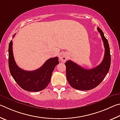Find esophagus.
<instances>
[{
	"label": "esophagus",
	"instance_id": "obj_1",
	"mask_svg": "<svg viewBox=\"0 0 120 120\" xmlns=\"http://www.w3.org/2000/svg\"><path fill=\"white\" fill-rule=\"evenodd\" d=\"M60 60L63 63L65 62L68 60V57H67L66 53L65 52H62L60 55Z\"/></svg>",
	"mask_w": 120,
	"mask_h": 120
}]
</instances>
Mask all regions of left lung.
<instances>
[{"label": "left lung", "instance_id": "1", "mask_svg": "<svg viewBox=\"0 0 120 120\" xmlns=\"http://www.w3.org/2000/svg\"><path fill=\"white\" fill-rule=\"evenodd\" d=\"M98 30L101 36L105 48L104 58L101 63L90 70L82 68L72 60H68L65 63L67 79L70 85L75 89L81 91L93 89L102 82L109 72L111 65L110 47L102 30L98 27Z\"/></svg>", "mask_w": 120, "mask_h": 120}]
</instances>
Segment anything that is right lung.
Returning a JSON list of instances; mask_svg holds the SVG:
<instances>
[{
  "instance_id": "1",
  "label": "right lung",
  "mask_w": 120,
  "mask_h": 120,
  "mask_svg": "<svg viewBox=\"0 0 120 120\" xmlns=\"http://www.w3.org/2000/svg\"><path fill=\"white\" fill-rule=\"evenodd\" d=\"M15 34L13 37L15 36ZM8 64L11 76L20 87L25 91L38 92L47 86L55 66L59 64L57 57L48 59L36 70L27 71L19 68L15 61L12 52V41L8 48Z\"/></svg>"
}]
</instances>
